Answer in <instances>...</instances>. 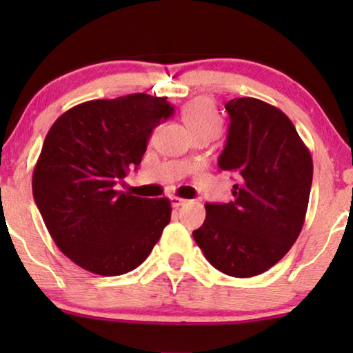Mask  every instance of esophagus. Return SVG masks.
Masks as SVG:
<instances>
[{
	"mask_svg": "<svg viewBox=\"0 0 353 353\" xmlns=\"http://www.w3.org/2000/svg\"><path fill=\"white\" fill-rule=\"evenodd\" d=\"M185 202H188V201L182 199V197H172V199H171L172 208H181V205H184Z\"/></svg>",
	"mask_w": 353,
	"mask_h": 353,
	"instance_id": "1",
	"label": "esophagus"
}]
</instances>
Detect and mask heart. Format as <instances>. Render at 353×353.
<instances>
[{
	"instance_id": "obj_1",
	"label": "heart",
	"mask_w": 353,
	"mask_h": 353,
	"mask_svg": "<svg viewBox=\"0 0 353 353\" xmlns=\"http://www.w3.org/2000/svg\"><path fill=\"white\" fill-rule=\"evenodd\" d=\"M182 119L192 136L201 134V132L217 134L221 131L222 119L209 98H197L185 104L182 108Z\"/></svg>"
}]
</instances>
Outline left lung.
Segmentation results:
<instances>
[{
  "label": "left lung",
  "instance_id": "8db88e82",
  "mask_svg": "<svg viewBox=\"0 0 353 353\" xmlns=\"http://www.w3.org/2000/svg\"><path fill=\"white\" fill-rule=\"evenodd\" d=\"M230 124L219 157L237 174L234 201L205 204V221L192 236L205 259L230 277H254L290 250L309 205L310 151L281 109L255 98L225 104Z\"/></svg>",
  "mask_w": 353,
  "mask_h": 353
}]
</instances>
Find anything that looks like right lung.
<instances>
[{"instance_id": "right-lung-1", "label": "right lung", "mask_w": 353, "mask_h": 353, "mask_svg": "<svg viewBox=\"0 0 353 353\" xmlns=\"http://www.w3.org/2000/svg\"><path fill=\"white\" fill-rule=\"evenodd\" d=\"M168 98L136 92L71 108L51 125L33 172V197L52 241L92 274L131 272L171 221L165 197L116 190L143 159L152 129L171 117Z\"/></svg>"}]
</instances>
